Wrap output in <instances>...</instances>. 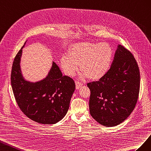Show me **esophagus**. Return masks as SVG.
Here are the masks:
<instances>
[{
    "mask_svg": "<svg viewBox=\"0 0 151 151\" xmlns=\"http://www.w3.org/2000/svg\"><path fill=\"white\" fill-rule=\"evenodd\" d=\"M75 84H76V89H79L81 87V86L83 85V83H81V82H80L79 81H76Z\"/></svg>",
    "mask_w": 151,
    "mask_h": 151,
    "instance_id": "obj_1",
    "label": "esophagus"
}]
</instances>
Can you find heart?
<instances>
[{
	"label": "heart",
	"mask_w": 151,
	"mask_h": 151,
	"mask_svg": "<svg viewBox=\"0 0 151 151\" xmlns=\"http://www.w3.org/2000/svg\"><path fill=\"white\" fill-rule=\"evenodd\" d=\"M113 58V50L105 42H81L71 46L68 54L61 58V67L66 74L73 76L80 71L83 77L99 80L108 72Z\"/></svg>",
	"instance_id": "heart-1"
}]
</instances>
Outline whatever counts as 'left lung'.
<instances>
[{"label":"left lung","instance_id":"1","mask_svg":"<svg viewBox=\"0 0 151 151\" xmlns=\"http://www.w3.org/2000/svg\"><path fill=\"white\" fill-rule=\"evenodd\" d=\"M140 80L139 68L133 54L118 45L107 74L99 81L87 83L92 118L109 127L123 122L137 104Z\"/></svg>","mask_w":151,"mask_h":151}]
</instances>
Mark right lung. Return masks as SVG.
I'll use <instances>...</instances> for the list:
<instances>
[{"label":"right lung","instance_id":"right-lung-1","mask_svg":"<svg viewBox=\"0 0 151 151\" xmlns=\"http://www.w3.org/2000/svg\"><path fill=\"white\" fill-rule=\"evenodd\" d=\"M25 44L16 54L12 66L11 81L15 99L21 111L33 121L55 124L67 113L75 90V81L63 76L54 61L44 79L35 83L25 80L20 68Z\"/></svg>","mask_w":151,"mask_h":151}]
</instances>
